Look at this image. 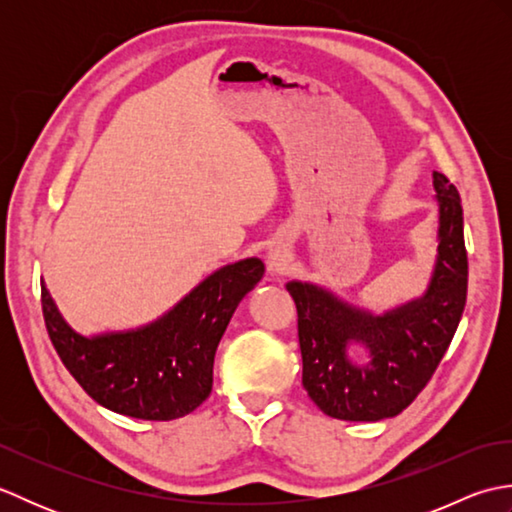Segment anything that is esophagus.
Instances as JSON below:
<instances>
[{
    "label": "esophagus",
    "mask_w": 512,
    "mask_h": 512,
    "mask_svg": "<svg viewBox=\"0 0 512 512\" xmlns=\"http://www.w3.org/2000/svg\"><path fill=\"white\" fill-rule=\"evenodd\" d=\"M290 264V250L286 244L275 242L268 248V270L273 275H284Z\"/></svg>",
    "instance_id": "1"
}]
</instances>
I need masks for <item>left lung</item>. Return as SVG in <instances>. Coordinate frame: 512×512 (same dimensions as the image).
Returning a JSON list of instances; mask_svg holds the SVG:
<instances>
[{"label": "left lung", "instance_id": "obj_1", "mask_svg": "<svg viewBox=\"0 0 512 512\" xmlns=\"http://www.w3.org/2000/svg\"><path fill=\"white\" fill-rule=\"evenodd\" d=\"M440 204L438 262L427 295L383 317L361 312L317 286L288 284L297 306L303 387L323 413L339 420H383L407 409L427 387L462 319L469 259L460 193L433 173ZM352 344L370 361L354 364Z\"/></svg>", "mask_w": 512, "mask_h": 512}]
</instances>
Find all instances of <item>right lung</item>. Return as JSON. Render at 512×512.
<instances>
[{
  "label": "right lung",
  "mask_w": 512,
  "mask_h": 512,
  "mask_svg": "<svg viewBox=\"0 0 512 512\" xmlns=\"http://www.w3.org/2000/svg\"><path fill=\"white\" fill-rule=\"evenodd\" d=\"M264 277L259 259L224 266L167 317L136 332L85 339L41 286V310L61 363L105 409L140 420H176L209 398L213 361L237 303Z\"/></svg>",
  "instance_id": "1"
}]
</instances>
